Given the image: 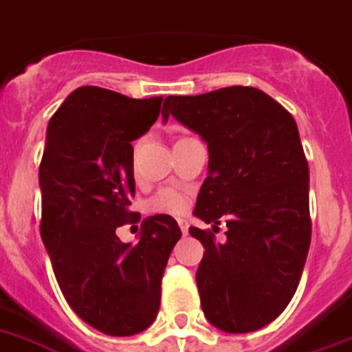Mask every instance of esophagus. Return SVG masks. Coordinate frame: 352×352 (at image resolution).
Listing matches in <instances>:
<instances>
[{
	"mask_svg": "<svg viewBox=\"0 0 352 352\" xmlns=\"http://www.w3.org/2000/svg\"><path fill=\"white\" fill-rule=\"evenodd\" d=\"M177 221H179V227H181L182 234H184V236L188 234V227H190V226H188V220H184V218H179Z\"/></svg>",
	"mask_w": 352,
	"mask_h": 352,
	"instance_id": "1",
	"label": "esophagus"
}]
</instances>
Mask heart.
Returning <instances> with one entry per match:
<instances>
[{"instance_id":"obj_1","label":"heart","mask_w":352,"mask_h":352,"mask_svg":"<svg viewBox=\"0 0 352 352\" xmlns=\"http://www.w3.org/2000/svg\"><path fill=\"white\" fill-rule=\"evenodd\" d=\"M188 208V202L179 191L175 190H161L150 199L148 209L152 212H162V214H181Z\"/></svg>"}]
</instances>
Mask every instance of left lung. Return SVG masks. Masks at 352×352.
<instances>
[{
  "mask_svg": "<svg viewBox=\"0 0 352 352\" xmlns=\"http://www.w3.org/2000/svg\"><path fill=\"white\" fill-rule=\"evenodd\" d=\"M173 116L208 144V177L193 214L227 240L190 227L204 245L197 286L204 315L226 333L276 320L294 297L311 240L309 168L299 129L281 103L256 87L232 85L197 96H168Z\"/></svg>",
  "mask_w": 352,
  "mask_h": 352,
  "instance_id": "left-lung-1",
  "label": "left lung"
}]
</instances>
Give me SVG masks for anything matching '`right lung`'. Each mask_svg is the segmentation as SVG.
<instances>
[{
  "mask_svg": "<svg viewBox=\"0 0 352 352\" xmlns=\"http://www.w3.org/2000/svg\"><path fill=\"white\" fill-rule=\"evenodd\" d=\"M161 102L84 85L62 102L46 131L41 238L71 309L111 336L138 335L155 320L162 274L182 236L168 214L144 218L138 245L116 234L141 220L129 211L132 141L157 121Z\"/></svg>",
  "mask_w": 352,
  "mask_h": 352,
  "instance_id": "obj_1",
  "label": "right lung"
}]
</instances>
